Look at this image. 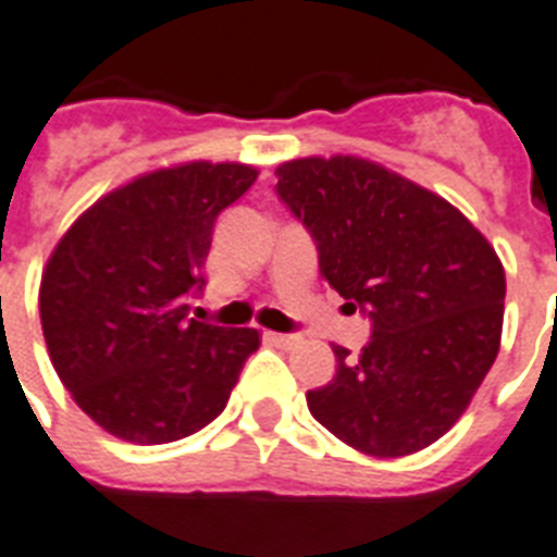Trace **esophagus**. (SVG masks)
Listing matches in <instances>:
<instances>
[{"instance_id": "esophagus-1", "label": "esophagus", "mask_w": 557, "mask_h": 557, "mask_svg": "<svg viewBox=\"0 0 557 557\" xmlns=\"http://www.w3.org/2000/svg\"><path fill=\"white\" fill-rule=\"evenodd\" d=\"M269 342L271 345L283 347V350H292V347H297L304 338L300 335H288V333H269Z\"/></svg>"}]
</instances>
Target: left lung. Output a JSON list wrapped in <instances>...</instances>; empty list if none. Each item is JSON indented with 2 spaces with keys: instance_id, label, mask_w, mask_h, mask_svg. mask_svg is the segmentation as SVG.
Masks as SVG:
<instances>
[{
  "instance_id": "8db88e82",
  "label": "left lung",
  "mask_w": 557,
  "mask_h": 557,
  "mask_svg": "<svg viewBox=\"0 0 557 557\" xmlns=\"http://www.w3.org/2000/svg\"><path fill=\"white\" fill-rule=\"evenodd\" d=\"M277 195L318 245L321 277L371 318V342L307 392L347 447L411 456L453 430L491 371L505 271L491 242L441 195L362 157L277 165Z\"/></svg>"
}]
</instances>
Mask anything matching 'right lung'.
Segmentation results:
<instances>
[{
    "mask_svg": "<svg viewBox=\"0 0 557 557\" xmlns=\"http://www.w3.org/2000/svg\"><path fill=\"white\" fill-rule=\"evenodd\" d=\"M257 169L193 160L154 169L81 212L40 280V324L72 400L131 444H169L227 406L253 326L189 318L212 224Z\"/></svg>",
    "mask_w": 557,
    "mask_h": 557,
    "instance_id": "1",
    "label": "right lung"
}]
</instances>
